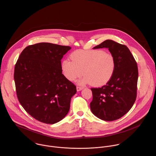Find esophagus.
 Segmentation results:
<instances>
[{"label":"esophagus","mask_w":156,"mask_h":156,"mask_svg":"<svg viewBox=\"0 0 156 156\" xmlns=\"http://www.w3.org/2000/svg\"><path fill=\"white\" fill-rule=\"evenodd\" d=\"M84 88V87H76V90L77 91H81Z\"/></svg>","instance_id":"obj_1"}]
</instances>
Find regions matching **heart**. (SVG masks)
<instances>
[{
    "label": "heart",
    "mask_w": 156,
    "mask_h": 156,
    "mask_svg": "<svg viewBox=\"0 0 156 156\" xmlns=\"http://www.w3.org/2000/svg\"><path fill=\"white\" fill-rule=\"evenodd\" d=\"M65 59L61 64L64 76L73 81L84 73L81 83L101 86L110 80L116 68V60L110 52L102 50H78Z\"/></svg>",
    "instance_id": "1"
}]
</instances>
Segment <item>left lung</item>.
Returning <instances> with one entry per match:
<instances>
[{
  "label": "left lung",
  "instance_id": "obj_1",
  "mask_svg": "<svg viewBox=\"0 0 156 156\" xmlns=\"http://www.w3.org/2000/svg\"><path fill=\"white\" fill-rule=\"evenodd\" d=\"M107 48L114 56L116 68L106 85L91 88L93 100L90 103L92 113L106 121L117 120L124 116L133 105L138 77L136 62L126 46L112 40H106L93 48Z\"/></svg>",
  "mask_w": 156,
  "mask_h": 156
}]
</instances>
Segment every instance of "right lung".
Returning a JSON list of instances; mask_svg holds the SVG:
<instances>
[{
	"mask_svg": "<svg viewBox=\"0 0 156 156\" xmlns=\"http://www.w3.org/2000/svg\"><path fill=\"white\" fill-rule=\"evenodd\" d=\"M71 48L40 43L24 48L16 62L14 81L17 97L36 120L56 123L69 110L76 88L62 74L61 59Z\"/></svg>",
	"mask_w": 156,
	"mask_h": 156,
	"instance_id": "add662e5",
	"label": "right lung"
}]
</instances>
